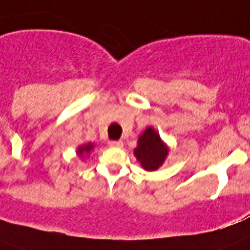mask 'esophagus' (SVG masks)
<instances>
[{
	"label": "esophagus",
	"instance_id": "esophagus-1",
	"mask_svg": "<svg viewBox=\"0 0 250 250\" xmlns=\"http://www.w3.org/2000/svg\"><path fill=\"white\" fill-rule=\"evenodd\" d=\"M108 145L110 147H122L123 146V142L122 141H109Z\"/></svg>",
	"mask_w": 250,
	"mask_h": 250
}]
</instances>
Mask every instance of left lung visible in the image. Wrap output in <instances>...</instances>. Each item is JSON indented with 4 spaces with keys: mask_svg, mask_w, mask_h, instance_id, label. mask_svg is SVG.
Returning a JSON list of instances; mask_svg holds the SVG:
<instances>
[{
    "mask_svg": "<svg viewBox=\"0 0 250 250\" xmlns=\"http://www.w3.org/2000/svg\"><path fill=\"white\" fill-rule=\"evenodd\" d=\"M169 148L161 141L160 136L152 127L145 129L138 137L137 147L135 148V156L141 163L145 170H156L164 164Z\"/></svg>",
    "mask_w": 250,
    "mask_h": 250,
    "instance_id": "obj_1",
    "label": "left lung"
}]
</instances>
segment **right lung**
Instances as JSON below:
<instances>
[{
	"mask_svg": "<svg viewBox=\"0 0 250 250\" xmlns=\"http://www.w3.org/2000/svg\"><path fill=\"white\" fill-rule=\"evenodd\" d=\"M93 148H94L93 144L83 145V146H80V147L77 148V154H79V156H83V155H85V154H90Z\"/></svg>",
	"mask_w": 250,
	"mask_h": 250,
	"instance_id": "obj_1",
	"label": "right lung"
}]
</instances>
